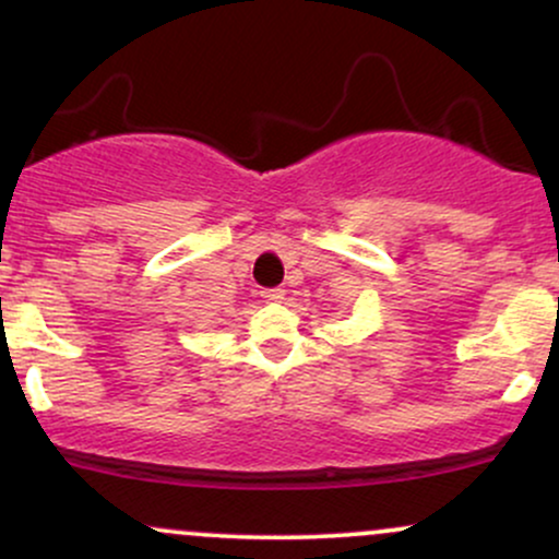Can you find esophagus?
Returning a JSON list of instances; mask_svg holds the SVG:
<instances>
[{"label": "esophagus", "instance_id": "obj_1", "mask_svg": "<svg viewBox=\"0 0 559 559\" xmlns=\"http://www.w3.org/2000/svg\"><path fill=\"white\" fill-rule=\"evenodd\" d=\"M262 299H265V301H281V299H284V288H265V292H262Z\"/></svg>", "mask_w": 559, "mask_h": 559}]
</instances>
